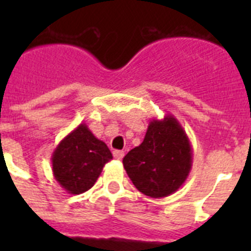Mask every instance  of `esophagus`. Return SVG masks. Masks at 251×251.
I'll list each match as a JSON object with an SVG mask.
<instances>
[{"label": "esophagus", "instance_id": "esophagus-1", "mask_svg": "<svg viewBox=\"0 0 251 251\" xmlns=\"http://www.w3.org/2000/svg\"><path fill=\"white\" fill-rule=\"evenodd\" d=\"M113 156H114L115 159H122L124 157V151H114Z\"/></svg>", "mask_w": 251, "mask_h": 251}]
</instances>
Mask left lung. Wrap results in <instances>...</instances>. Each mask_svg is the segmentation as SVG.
Returning <instances> with one entry per match:
<instances>
[{
	"mask_svg": "<svg viewBox=\"0 0 251 251\" xmlns=\"http://www.w3.org/2000/svg\"><path fill=\"white\" fill-rule=\"evenodd\" d=\"M128 177L138 191L153 199L176 192L192 167V147L187 134L172 114L152 119L138 147L123 158Z\"/></svg>",
	"mask_w": 251,
	"mask_h": 251,
	"instance_id": "8db88e82",
	"label": "left lung"
}]
</instances>
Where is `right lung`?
Wrapping results in <instances>:
<instances>
[{
	"mask_svg": "<svg viewBox=\"0 0 251 251\" xmlns=\"http://www.w3.org/2000/svg\"><path fill=\"white\" fill-rule=\"evenodd\" d=\"M112 158L108 146L81 123L61 139L52 152L51 165L59 185L69 194L79 195L94 186Z\"/></svg>",
	"mask_w": 251,
	"mask_h": 251,
	"instance_id": "add662e5",
	"label": "right lung"
}]
</instances>
